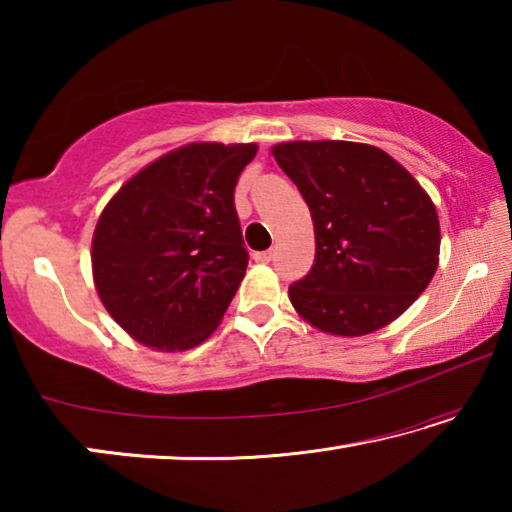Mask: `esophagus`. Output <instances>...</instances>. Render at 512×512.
Masks as SVG:
<instances>
[{
    "instance_id": "obj_1",
    "label": "esophagus",
    "mask_w": 512,
    "mask_h": 512,
    "mask_svg": "<svg viewBox=\"0 0 512 512\" xmlns=\"http://www.w3.org/2000/svg\"><path fill=\"white\" fill-rule=\"evenodd\" d=\"M253 259L257 264H268L273 259V250H262V253H255Z\"/></svg>"
}]
</instances>
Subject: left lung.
<instances>
[{
	"label": "left lung",
	"instance_id": "1",
	"mask_svg": "<svg viewBox=\"0 0 512 512\" xmlns=\"http://www.w3.org/2000/svg\"><path fill=\"white\" fill-rule=\"evenodd\" d=\"M271 153L314 221V266L289 287L298 316L343 339L400 318L440 259L438 212L422 185L372 144L298 140Z\"/></svg>",
	"mask_w": 512,
	"mask_h": 512
}]
</instances>
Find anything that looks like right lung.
Listing matches in <instances>:
<instances>
[{"mask_svg": "<svg viewBox=\"0 0 512 512\" xmlns=\"http://www.w3.org/2000/svg\"><path fill=\"white\" fill-rule=\"evenodd\" d=\"M257 144L192 142L117 189L92 235L101 305L133 341L185 352L221 325L246 275L235 187Z\"/></svg>", "mask_w": 512, "mask_h": 512, "instance_id": "obj_1", "label": "right lung"}]
</instances>
